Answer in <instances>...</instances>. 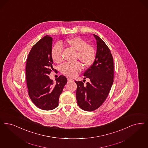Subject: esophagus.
<instances>
[{
    "mask_svg": "<svg viewBox=\"0 0 148 148\" xmlns=\"http://www.w3.org/2000/svg\"><path fill=\"white\" fill-rule=\"evenodd\" d=\"M72 81H73V80L71 79V78H68V82H72Z\"/></svg>",
    "mask_w": 148,
    "mask_h": 148,
    "instance_id": "esophagus-1",
    "label": "esophagus"
}]
</instances>
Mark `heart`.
Returning a JSON list of instances; mask_svg holds the SVG:
<instances>
[{"instance_id": "b5f03b06", "label": "heart", "mask_w": 148, "mask_h": 148, "mask_svg": "<svg viewBox=\"0 0 148 148\" xmlns=\"http://www.w3.org/2000/svg\"><path fill=\"white\" fill-rule=\"evenodd\" d=\"M66 44L71 48L77 51V58L79 59L85 66L90 65L94 61L95 52L94 48L83 38L79 37H73L66 40ZM62 46L57 43L53 46L51 49V55L52 59L55 63H59L62 61ZM83 69L80 63H65L60 66V71L64 75L69 77H74L82 71Z\"/></svg>"}]
</instances>
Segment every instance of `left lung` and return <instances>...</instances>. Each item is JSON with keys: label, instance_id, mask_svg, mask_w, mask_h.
Masks as SVG:
<instances>
[{"label": "left lung", "instance_id": "1", "mask_svg": "<svg viewBox=\"0 0 148 148\" xmlns=\"http://www.w3.org/2000/svg\"><path fill=\"white\" fill-rule=\"evenodd\" d=\"M94 36L97 45L95 60L84 73L90 82L85 85L82 82L75 81L77 105L86 111H94L100 106L106 99L113 83L112 54L101 38L94 34Z\"/></svg>", "mask_w": 148, "mask_h": 148}]
</instances>
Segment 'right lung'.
I'll use <instances>...</instances> for the list:
<instances>
[{"label":"right lung","mask_w":148,"mask_h":148,"mask_svg":"<svg viewBox=\"0 0 148 148\" xmlns=\"http://www.w3.org/2000/svg\"><path fill=\"white\" fill-rule=\"evenodd\" d=\"M52 38L45 36L32 47L26 65V83L31 100L40 109L49 111L58 105L59 96L67 83V79L60 75L56 84L48 75L53 71L51 52Z\"/></svg>","instance_id":"right-lung-1"}]
</instances>
